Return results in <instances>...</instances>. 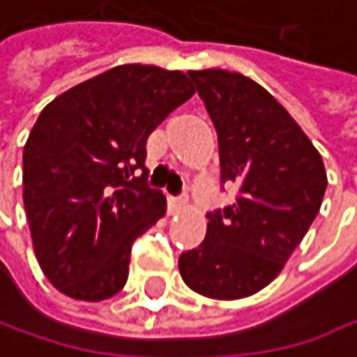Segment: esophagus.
Masks as SVG:
<instances>
[{"mask_svg":"<svg viewBox=\"0 0 357 357\" xmlns=\"http://www.w3.org/2000/svg\"><path fill=\"white\" fill-rule=\"evenodd\" d=\"M186 205H188V197H171V199H169L171 213H180Z\"/></svg>","mask_w":357,"mask_h":357,"instance_id":"1","label":"esophagus"}]
</instances>
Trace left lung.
<instances>
[{
    "label": "left lung",
    "instance_id": "8db88e82",
    "mask_svg": "<svg viewBox=\"0 0 357 357\" xmlns=\"http://www.w3.org/2000/svg\"><path fill=\"white\" fill-rule=\"evenodd\" d=\"M220 142L222 184L236 201L209 211L205 241L180 255L184 282L211 299L268 287L320 211L326 171L287 108L253 79L222 68L190 70Z\"/></svg>",
    "mask_w": 357,
    "mask_h": 357
}]
</instances>
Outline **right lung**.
Here are the masks:
<instances>
[{
	"label": "right lung",
	"mask_w": 357,
	"mask_h": 357,
	"mask_svg": "<svg viewBox=\"0 0 357 357\" xmlns=\"http://www.w3.org/2000/svg\"><path fill=\"white\" fill-rule=\"evenodd\" d=\"M192 93L180 70L123 64L41 110L22 152V201L37 261L60 293L102 301L125 287L133 241L167 207L148 186L146 139Z\"/></svg>",
	"instance_id": "add662e5"
}]
</instances>
